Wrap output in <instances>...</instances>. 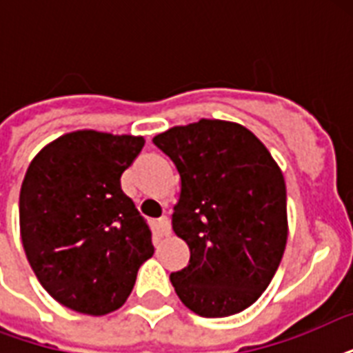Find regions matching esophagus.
Segmentation results:
<instances>
[{"instance_id": "1", "label": "esophagus", "mask_w": 353, "mask_h": 353, "mask_svg": "<svg viewBox=\"0 0 353 353\" xmlns=\"http://www.w3.org/2000/svg\"><path fill=\"white\" fill-rule=\"evenodd\" d=\"M155 225H157V232H159L161 236H168V234H170V220H168L166 216L159 218Z\"/></svg>"}]
</instances>
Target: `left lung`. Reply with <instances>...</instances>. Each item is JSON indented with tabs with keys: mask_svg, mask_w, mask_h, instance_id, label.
<instances>
[{
	"mask_svg": "<svg viewBox=\"0 0 353 353\" xmlns=\"http://www.w3.org/2000/svg\"><path fill=\"white\" fill-rule=\"evenodd\" d=\"M154 144L181 177L172 227L190 260L170 274L177 296L201 317L243 312L265 291L288 241L279 165L254 133L218 119L174 126Z\"/></svg>",
	"mask_w": 353,
	"mask_h": 353,
	"instance_id": "8db88e82",
	"label": "left lung"
}]
</instances>
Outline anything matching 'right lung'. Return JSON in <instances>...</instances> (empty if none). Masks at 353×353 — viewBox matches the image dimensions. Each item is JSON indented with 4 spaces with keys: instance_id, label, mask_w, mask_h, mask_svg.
<instances>
[{
    "instance_id": "1",
    "label": "right lung",
    "mask_w": 353,
    "mask_h": 353,
    "mask_svg": "<svg viewBox=\"0 0 353 353\" xmlns=\"http://www.w3.org/2000/svg\"><path fill=\"white\" fill-rule=\"evenodd\" d=\"M143 146V137L79 130L43 146L27 168L21 243L43 290L69 310H119L154 254L150 227L121 188Z\"/></svg>"
}]
</instances>
